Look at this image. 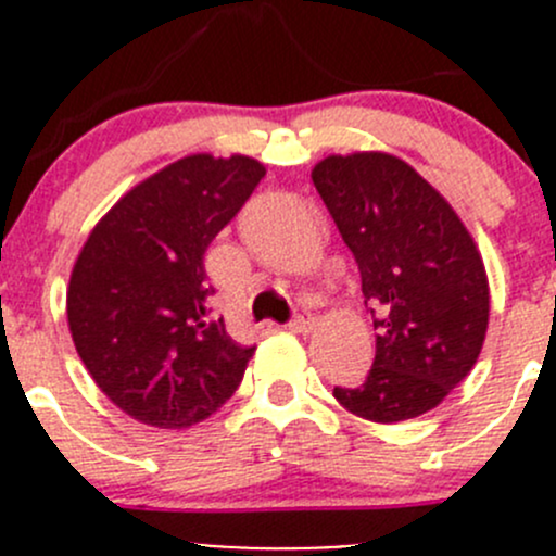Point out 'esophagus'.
<instances>
[{
    "instance_id": "34e87169",
    "label": "esophagus",
    "mask_w": 556,
    "mask_h": 556,
    "mask_svg": "<svg viewBox=\"0 0 556 556\" xmlns=\"http://www.w3.org/2000/svg\"><path fill=\"white\" fill-rule=\"evenodd\" d=\"M290 330H295V333H312L314 317L312 314H295L293 323H290Z\"/></svg>"
}]
</instances>
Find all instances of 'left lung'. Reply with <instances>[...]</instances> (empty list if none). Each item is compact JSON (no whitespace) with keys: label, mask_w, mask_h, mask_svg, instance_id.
I'll list each match as a JSON object with an SVG mask.
<instances>
[{"label":"left lung","mask_w":556,"mask_h":556,"mask_svg":"<svg viewBox=\"0 0 556 556\" xmlns=\"http://www.w3.org/2000/svg\"><path fill=\"white\" fill-rule=\"evenodd\" d=\"M312 179L355 255L377 357L366 384L336 387L355 417L392 425L439 406L476 366L490 325V279L450 201L397 155H328ZM371 309V312H374Z\"/></svg>","instance_id":"obj_1"}]
</instances>
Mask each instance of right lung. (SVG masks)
Masks as SVG:
<instances>
[{
  "instance_id": "obj_1",
  "label": "right lung",
  "mask_w": 556,
  "mask_h": 556,
  "mask_svg": "<svg viewBox=\"0 0 556 556\" xmlns=\"http://www.w3.org/2000/svg\"><path fill=\"white\" fill-rule=\"evenodd\" d=\"M263 174L250 155H185L88 233L66 288L70 333L99 390L137 422L190 428L242 382L255 346L212 317L204 252Z\"/></svg>"
}]
</instances>
